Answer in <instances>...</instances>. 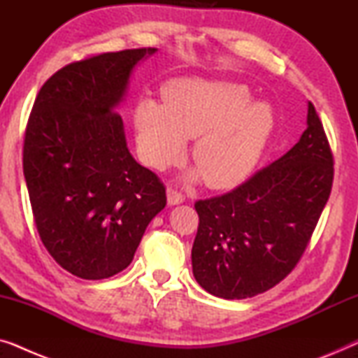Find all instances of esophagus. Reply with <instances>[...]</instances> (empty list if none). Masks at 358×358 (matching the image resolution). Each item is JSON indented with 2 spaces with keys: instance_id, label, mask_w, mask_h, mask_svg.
<instances>
[{
  "instance_id": "obj_1",
  "label": "esophagus",
  "mask_w": 358,
  "mask_h": 358,
  "mask_svg": "<svg viewBox=\"0 0 358 358\" xmlns=\"http://www.w3.org/2000/svg\"><path fill=\"white\" fill-rule=\"evenodd\" d=\"M184 200H185V195L182 192H179V190L174 187H168V203L169 205L182 203Z\"/></svg>"
}]
</instances>
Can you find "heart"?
Segmentation results:
<instances>
[{"mask_svg":"<svg viewBox=\"0 0 358 358\" xmlns=\"http://www.w3.org/2000/svg\"><path fill=\"white\" fill-rule=\"evenodd\" d=\"M164 102L143 99L134 120L140 153L151 168L179 163L195 139L192 158L213 189L243 182L262 159L273 131L275 114L252 102L246 86L224 81L178 80L163 90Z\"/></svg>","mask_w":358,"mask_h":358,"instance_id":"1","label":"heart"}]
</instances>
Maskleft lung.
I'll return each instance as SVG.
<instances>
[{"label": "left lung", "instance_id": "1", "mask_svg": "<svg viewBox=\"0 0 358 358\" xmlns=\"http://www.w3.org/2000/svg\"><path fill=\"white\" fill-rule=\"evenodd\" d=\"M293 148L246 182L197 200L192 271L215 296L243 300L280 283L310 244L334 179V158L315 106Z\"/></svg>", "mask_w": 358, "mask_h": 358}]
</instances>
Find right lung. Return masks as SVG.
Wrapping results in <instances>:
<instances>
[{
    "instance_id": "obj_1",
    "label": "right lung",
    "mask_w": 358,
    "mask_h": 358,
    "mask_svg": "<svg viewBox=\"0 0 358 358\" xmlns=\"http://www.w3.org/2000/svg\"><path fill=\"white\" fill-rule=\"evenodd\" d=\"M156 48L68 63L43 83L24 135L22 168L48 254L73 275L101 280L129 267L166 187L131 158L122 101L131 70Z\"/></svg>"
}]
</instances>
